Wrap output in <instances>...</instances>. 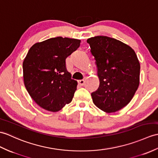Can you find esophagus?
Masks as SVG:
<instances>
[{
  "label": "esophagus",
  "mask_w": 158,
  "mask_h": 158,
  "mask_svg": "<svg viewBox=\"0 0 158 158\" xmlns=\"http://www.w3.org/2000/svg\"><path fill=\"white\" fill-rule=\"evenodd\" d=\"M85 80H86V77H84V79H83L79 80V81H78V83H79V85H84V83H85Z\"/></svg>",
  "instance_id": "34e87169"
}]
</instances>
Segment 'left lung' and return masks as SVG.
<instances>
[{"label": "left lung", "mask_w": 158, "mask_h": 158, "mask_svg": "<svg viewBox=\"0 0 158 158\" xmlns=\"http://www.w3.org/2000/svg\"><path fill=\"white\" fill-rule=\"evenodd\" d=\"M98 67V89L93 102L107 113L120 110L129 103L139 85L140 64L135 51L118 40L95 36L87 40Z\"/></svg>", "instance_id": "8db88e82"}]
</instances>
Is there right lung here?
<instances>
[{
	"label": "right lung",
	"mask_w": 158,
	"mask_h": 158,
	"mask_svg": "<svg viewBox=\"0 0 158 158\" xmlns=\"http://www.w3.org/2000/svg\"><path fill=\"white\" fill-rule=\"evenodd\" d=\"M80 42L56 37L36 43L29 50L23 62L24 84L41 108L57 112L72 101L77 81L67 71L66 58L78 48Z\"/></svg>",
	"instance_id": "1"
}]
</instances>
